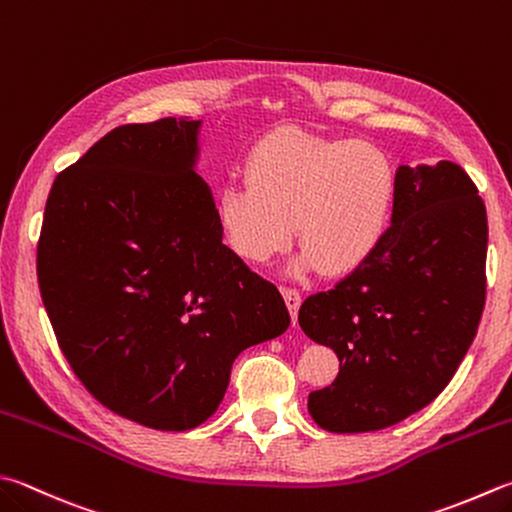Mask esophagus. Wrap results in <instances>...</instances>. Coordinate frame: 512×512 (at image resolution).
<instances>
[{
    "label": "esophagus",
    "instance_id": "1",
    "mask_svg": "<svg viewBox=\"0 0 512 512\" xmlns=\"http://www.w3.org/2000/svg\"><path fill=\"white\" fill-rule=\"evenodd\" d=\"M283 296H285L287 310H289V314H292V323L296 325L298 307H301V292H298L296 287H283Z\"/></svg>",
    "mask_w": 512,
    "mask_h": 512
}]
</instances>
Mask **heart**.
Here are the masks:
<instances>
[{
	"mask_svg": "<svg viewBox=\"0 0 512 512\" xmlns=\"http://www.w3.org/2000/svg\"><path fill=\"white\" fill-rule=\"evenodd\" d=\"M245 178L218 194L227 245L247 263L263 265L285 252L296 231L303 245L296 274L318 265L330 274L359 267L381 243L397 191L392 160L381 147L294 127L256 144Z\"/></svg>",
	"mask_w": 512,
	"mask_h": 512,
	"instance_id": "b5f03b06",
	"label": "heart"
}]
</instances>
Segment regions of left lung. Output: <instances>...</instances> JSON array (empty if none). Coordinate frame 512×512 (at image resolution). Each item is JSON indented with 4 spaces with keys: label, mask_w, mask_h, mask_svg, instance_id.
Listing matches in <instances>:
<instances>
[{
    "label": "left lung",
    "mask_w": 512,
    "mask_h": 512,
    "mask_svg": "<svg viewBox=\"0 0 512 512\" xmlns=\"http://www.w3.org/2000/svg\"><path fill=\"white\" fill-rule=\"evenodd\" d=\"M363 263L305 298L298 323L339 374L307 410L330 432L394 426L439 397L486 303V205L455 162L397 171L392 220Z\"/></svg>",
    "instance_id": "left-lung-1"
}]
</instances>
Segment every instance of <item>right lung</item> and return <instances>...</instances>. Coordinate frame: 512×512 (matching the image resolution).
<instances>
[{
    "label": "right lung",
    "mask_w": 512,
    "mask_h": 512,
    "mask_svg": "<svg viewBox=\"0 0 512 512\" xmlns=\"http://www.w3.org/2000/svg\"><path fill=\"white\" fill-rule=\"evenodd\" d=\"M200 120L106 133L55 178L37 281L77 379L153 430H191L220 406L231 363L281 336L274 283L223 245L214 194L194 171Z\"/></svg>",
    "instance_id": "1"
}]
</instances>
